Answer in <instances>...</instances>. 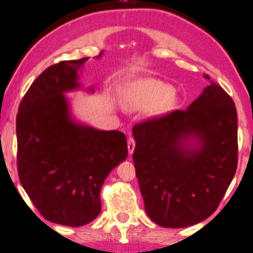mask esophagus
Here are the masks:
<instances>
[{"mask_svg": "<svg viewBox=\"0 0 253 253\" xmlns=\"http://www.w3.org/2000/svg\"><path fill=\"white\" fill-rule=\"evenodd\" d=\"M134 146H136V142H134V139L132 138V137H129V138H127V150H129L130 155H132L133 153Z\"/></svg>", "mask_w": 253, "mask_h": 253, "instance_id": "esophagus-1", "label": "esophagus"}]
</instances>
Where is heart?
<instances>
[{
	"instance_id": "b5f03b06",
	"label": "heart",
	"mask_w": 253,
	"mask_h": 253,
	"mask_svg": "<svg viewBox=\"0 0 253 253\" xmlns=\"http://www.w3.org/2000/svg\"><path fill=\"white\" fill-rule=\"evenodd\" d=\"M121 106L129 110L151 107L152 114L169 113L175 107L174 88L152 78H137L120 88Z\"/></svg>"
}]
</instances>
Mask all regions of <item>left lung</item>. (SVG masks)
<instances>
[{
  "instance_id": "left-lung-1",
  "label": "left lung",
  "mask_w": 253,
  "mask_h": 253,
  "mask_svg": "<svg viewBox=\"0 0 253 253\" xmlns=\"http://www.w3.org/2000/svg\"><path fill=\"white\" fill-rule=\"evenodd\" d=\"M186 110L133 126V163L145 211L164 228H186L214 212L237 169V111L205 74Z\"/></svg>"
}]
</instances>
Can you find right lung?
Returning <instances> with one entry per match:
<instances>
[{
  "instance_id": "right-lung-1",
  "label": "right lung",
  "mask_w": 253,
  "mask_h": 253,
  "mask_svg": "<svg viewBox=\"0 0 253 253\" xmlns=\"http://www.w3.org/2000/svg\"><path fill=\"white\" fill-rule=\"evenodd\" d=\"M88 59L46 68L22 98L16 120L23 188L42 217L67 227L97 217L101 187L127 157L123 132L97 130L72 117L64 94L81 87L78 71Z\"/></svg>"
}]
</instances>
